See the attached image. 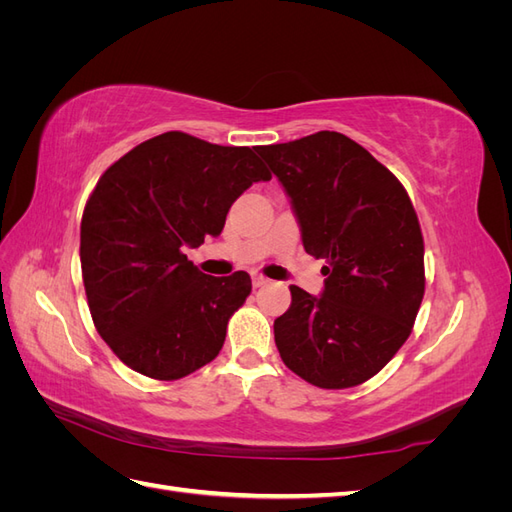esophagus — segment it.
Returning <instances> with one entry per match:
<instances>
[{"mask_svg":"<svg viewBox=\"0 0 512 512\" xmlns=\"http://www.w3.org/2000/svg\"><path fill=\"white\" fill-rule=\"evenodd\" d=\"M252 284H254V288H262V286L269 284V280H267V277H262V275H254Z\"/></svg>","mask_w":512,"mask_h":512,"instance_id":"1","label":"esophagus"}]
</instances>
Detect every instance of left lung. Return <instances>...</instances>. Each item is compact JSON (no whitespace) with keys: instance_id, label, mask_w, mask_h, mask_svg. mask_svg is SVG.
I'll list each match as a JSON object with an SVG mask.
<instances>
[{"instance_id":"8db88e82","label":"left lung","mask_w":512,"mask_h":512,"mask_svg":"<svg viewBox=\"0 0 512 512\" xmlns=\"http://www.w3.org/2000/svg\"><path fill=\"white\" fill-rule=\"evenodd\" d=\"M280 179L307 254L327 260L320 297L290 286L275 346L320 389H350L389 363L425 294V245L404 185L352 138L322 130L256 149Z\"/></svg>"}]
</instances>
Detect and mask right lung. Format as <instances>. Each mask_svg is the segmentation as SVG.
I'll return each instance as SVG.
<instances>
[{"mask_svg":"<svg viewBox=\"0 0 512 512\" xmlns=\"http://www.w3.org/2000/svg\"><path fill=\"white\" fill-rule=\"evenodd\" d=\"M269 179L254 149L185 132L153 136L106 168L83 211L81 269L91 318L119 361L179 380L220 354L252 280L205 275L183 250L218 237L230 205Z\"/></svg>","mask_w":512,"mask_h":512,"instance_id":"1","label":"right lung"}]
</instances>
